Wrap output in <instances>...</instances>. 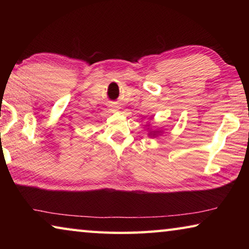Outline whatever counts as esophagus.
<instances>
[{
	"label": "esophagus",
	"mask_w": 249,
	"mask_h": 249,
	"mask_svg": "<svg viewBox=\"0 0 249 249\" xmlns=\"http://www.w3.org/2000/svg\"><path fill=\"white\" fill-rule=\"evenodd\" d=\"M114 107V108H115V107H115V105H114V107Z\"/></svg>",
	"instance_id": "34e87169"
}]
</instances>
